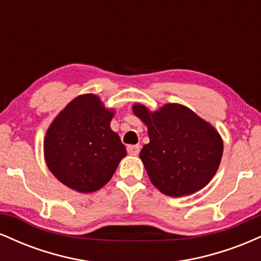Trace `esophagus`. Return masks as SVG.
Instances as JSON below:
<instances>
[{"mask_svg":"<svg viewBox=\"0 0 261 261\" xmlns=\"http://www.w3.org/2000/svg\"><path fill=\"white\" fill-rule=\"evenodd\" d=\"M140 152V146L139 145H130L127 146V153L131 155H137Z\"/></svg>","mask_w":261,"mask_h":261,"instance_id":"34e87169","label":"esophagus"}]
</instances>
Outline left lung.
I'll use <instances>...</instances> for the list:
<instances>
[{"label": "left lung", "mask_w": 261, "mask_h": 261, "mask_svg": "<svg viewBox=\"0 0 261 261\" xmlns=\"http://www.w3.org/2000/svg\"><path fill=\"white\" fill-rule=\"evenodd\" d=\"M133 112L147 126L149 143L141 149L140 158L162 194L190 195L211 181L220 167L223 141L210 122L176 103L154 112L136 103Z\"/></svg>", "instance_id": "8db88e82"}]
</instances>
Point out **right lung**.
<instances>
[{
	"label": "right lung",
	"instance_id": "obj_1",
	"mask_svg": "<svg viewBox=\"0 0 261 261\" xmlns=\"http://www.w3.org/2000/svg\"><path fill=\"white\" fill-rule=\"evenodd\" d=\"M114 109L98 95L81 94L54 119L44 137V157L54 176L79 193L99 190L126 155L110 128Z\"/></svg>",
	"mask_w": 261,
	"mask_h": 261
}]
</instances>
